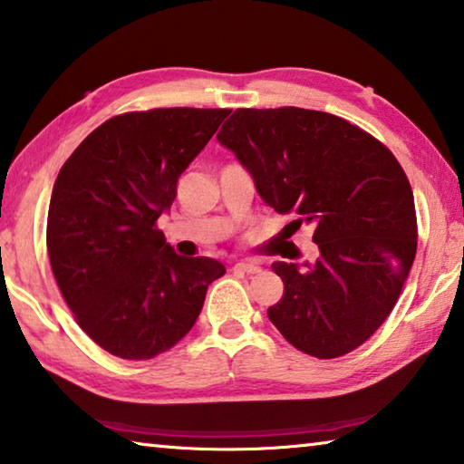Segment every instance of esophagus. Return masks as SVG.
Masks as SVG:
<instances>
[{"instance_id": "1", "label": "esophagus", "mask_w": 464, "mask_h": 464, "mask_svg": "<svg viewBox=\"0 0 464 464\" xmlns=\"http://www.w3.org/2000/svg\"><path fill=\"white\" fill-rule=\"evenodd\" d=\"M235 270L246 272V274H257L262 268L254 262H237V264H235Z\"/></svg>"}]
</instances>
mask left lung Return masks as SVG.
<instances>
[{"mask_svg":"<svg viewBox=\"0 0 464 464\" xmlns=\"http://www.w3.org/2000/svg\"><path fill=\"white\" fill-rule=\"evenodd\" d=\"M217 139L268 207L298 217L290 235L303 223L315 229V262L272 264L285 295L270 321L304 354L356 350L395 307L418 249L413 192L395 155L340 116L296 106L235 110Z\"/></svg>","mask_w":464,"mask_h":464,"instance_id":"8db88e82","label":"left lung"}]
</instances>
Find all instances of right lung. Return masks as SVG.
Here are the masks:
<instances>
[{"label": "right lung", "mask_w": 464, "mask_h": 464, "mask_svg": "<svg viewBox=\"0 0 464 464\" xmlns=\"http://www.w3.org/2000/svg\"><path fill=\"white\" fill-rule=\"evenodd\" d=\"M231 110L155 108L90 132L54 179L46 249L77 325L124 360H149L182 340L208 285L213 257H184L157 229L178 179Z\"/></svg>", "instance_id": "obj_1"}]
</instances>
